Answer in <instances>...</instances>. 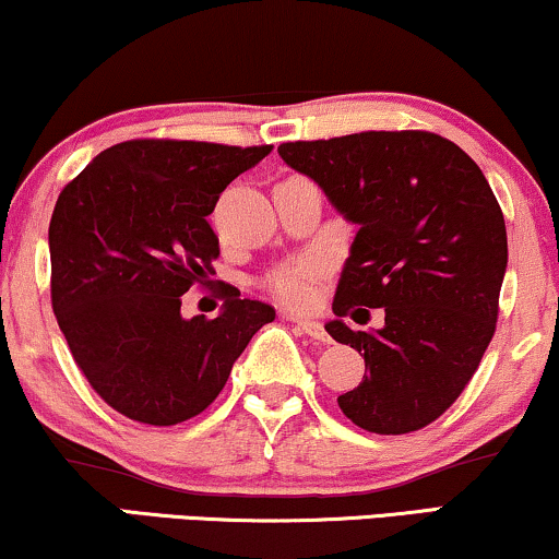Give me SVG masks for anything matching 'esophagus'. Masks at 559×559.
<instances>
[{
	"label": "esophagus",
	"instance_id": "esophagus-1",
	"mask_svg": "<svg viewBox=\"0 0 559 559\" xmlns=\"http://www.w3.org/2000/svg\"><path fill=\"white\" fill-rule=\"evenodd\" d=\"M292 320L296 322V328H299L301 332H307L309 337H314V341H320V343H330V335L324 332L320 322L312 320V317H292Z\"/></svg>",
	"mask_w": 559,
	"mask_h": 559
}]
</instances>
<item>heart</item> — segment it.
<instances>
[{"label": "heart", "instance_id": "heart-1", "mask_svg": "<svg viewBox=\"0 0 559 559\" xmlns=\"http://www.w3.org/2000/svg\"><path fill=\"white\" fill-rule=\"evenodd\" d=\"M324 271V263L317 258H301L275 271L267 278V288L278 301L294 309H307L317 301V278Z\"/></svg>", "mask_w": 559, "mask_h": 559}]
</instances>
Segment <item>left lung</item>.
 <instances>
[{
    "label": "left lung",
    "mask_w": 559,
    "mask_h": 559,
    "mask_svg": "<svg viewBox=\"0 0 559 559\" xmlns=\"http://www.w3.org/2000/svg\"><path fill=\"white\" fill-rule=\"evenodd\" d=\"M278 154L358 227L324 330L369 373L337 405L371 433L428 426L469 384L498 322L508 239L483 169L428 131L292 141ZM353 306H381L385 324L353 331Z\"/></svg>",
    "instance_id": "8db88e82"
}]
</instances>
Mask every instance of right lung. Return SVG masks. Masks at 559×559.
<instances>
[{"instance_id": "obj_1", "label": "right lung", "mask_w": 559, "mask_h": 559, "mask_svg": "<svg viewBox=\"0 0 559 559\" xmlns=\"http://www.w3.org/2000/svg\"><path fill=\"white\" fill-rule=\"evenodd\" d=\"M271 146L136 139L97 154L56 201L51 301L76 366L126 418L175 426L227 384L271 304L231 294L214 320L180 314L218 258L206 222Z\"/></svg>"}]
</instances>
